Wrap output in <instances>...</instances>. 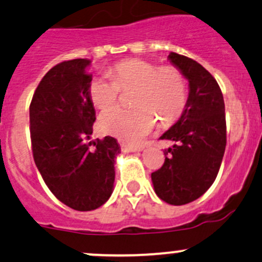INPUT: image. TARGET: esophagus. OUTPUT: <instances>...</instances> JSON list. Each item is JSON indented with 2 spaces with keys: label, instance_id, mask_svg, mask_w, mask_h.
Wrapping results in <instances>:
<instances>
[{
  "label": "esophagus",
  "instance_id": "obj_1",
  "mask_svg": "<svg viewBox=\"0 0 262 262\" xmlns=\"http://www.w3.org/2000/svg\"><path fill=\"white\" fill-rule=\"evenodd\" d=\"M143 146H130V145H122V151L124 153H136V151H142Z\"/></svg>",
  "mask_w": 262,
  "mask_h": 262
}]
</instances>
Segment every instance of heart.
I'll list each match as a JSON object with an SVG mask.
<instances>
[{"mask_svg": "<svg viewBox=\"0 0 262 262\" xmlns=\"http://www.w3.org/2000/svg\"><path fill=\"white\" fill-rule=\"evenodd\" d=\"M111 76L94 77L89 83V98L94 107L105 109L116 104L120 89H137L136 109L112 108L99 117L103 133L126 144H138L153 132L156 118L163 125L171 124L180 116L188 100L184 76L175 67H160L142 59L117 63Z\"/></svg>", "mask_w": 262, "mask_h": 262, "instance_id": "b5f03b06", "label": "heart"}]
</instances>
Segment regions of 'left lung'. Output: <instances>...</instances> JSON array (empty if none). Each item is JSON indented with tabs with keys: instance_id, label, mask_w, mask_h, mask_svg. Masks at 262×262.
Masks as SVG:
<instances>
[{
	"instance_id": "1",
	"label": "left lung",
	"mask_w": 262,
	"mask_h": 262,
	"mask_svg": "<svg viewBox=\"0 0 262 262\" xmlns=\"http://www.w3.org/2000/svg\"><path fill=\"white\" fill-rule=\"evenodd\" d=\"M174 67L189 82V97L178 122L160 139L174 144L165 162L151 173L154 191L171 205L200 198L216 179L226 146L225 104L214 77L194 59L170 52Z\"/></svg>"
}]
</instances>
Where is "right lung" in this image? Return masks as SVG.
Returning a JSON list of instances; mask_svg holds the SVG:
<instances>
[{"mask_svg":"<svg viewBox=\"0 0 262 262\" xmlns=\"http://www.w3.org/2000/svg\"><path fill=\"white\" fill-rule=\"evenodd\" d=\"M92 61L77 58L46 73L30 105L33 159L54 196L78 211L99 208L113 192L114 162L120 146L113 137L91 139L96 111L89 98Z\"/></svg>","mask_w":262,"mask_h":262,"instance_id":"add662e5","label":"right lung"}]
</instances>
